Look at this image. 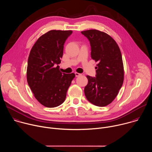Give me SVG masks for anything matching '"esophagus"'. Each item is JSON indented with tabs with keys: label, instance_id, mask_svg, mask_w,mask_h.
<instances>
[{
	"label": "esophagus",
	"instance_id": "obj_1",
	"mask_svg": "<svg viewBox=\"0 0 152 152\" xmlns=\"http://www.w3.org/2000/svg\"><path fill=\"white\" fill-rule=\"evenodd\" d=\"M75 75H76V77H78V76H80L81 74H80V73H77V72H76V73H75Z\"/></svg>",
	"mask_w": 152,
	"mask_h": 152
}]
</instances>
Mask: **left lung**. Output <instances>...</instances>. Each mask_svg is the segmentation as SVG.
<instances>
[{"mask_svg":"<svg viewBox=\"0 0 152 152\" xmlns=\"http://www.w3.org/2000/svg\"><path fill=\"white\" fill-rule=\"evenodd\" d=\"M91 45V58L98 64L96 77L86 76L84 88L87 100L97 106H107L115 99L124 80V67L120 49L107 34L96 29L82 31Z\"/></svg>","mask_w":152,"mask_h":152,"instance_id":"1","label":"left lung"}]
</instances>
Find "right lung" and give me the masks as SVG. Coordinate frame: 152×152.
Wrapping results in <instances>:
<instances>
[{"label":"right lung","instance_id":"1","mask_svg":"<svg viewBox=\"0 0 152 152\" xmlns=\"http://www.w3.org/2000/svg\"><path fill=\"white\" fill-rule=\"evenodd\" d=\"M72 31L51 30L42 35L28 57L27 81L35 99L43 106L55 107L66 99L75 74L62 73L58 64L64 45ZM55 64L58 66L55 67Z\"/></svg>","mask_w":152,"mask_h":152}]
</instances>
